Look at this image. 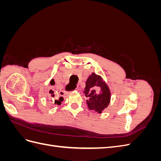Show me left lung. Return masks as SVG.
Returning a JSON list of instances; mask_svg holds the SVG:
<instances>
[{
	"label": "left lung",
	"instance_id": "obj_1",
	"mask_svg": "<svg viewBox=\"0 0 161 161\" xmlns=\"http://www.w3.org/2000/svg\"><path fill=\"white\" fill-rule=\"evenodd\" d=\"M84 92L90 110L101 114L109 104L111 92L109 87L102 78L95 73L92 72L87 79Z\"/></svg>",
	"mask_w": 161,
	"mask_h": 161
}]
</instances>
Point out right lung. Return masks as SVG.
<instances>
[{
  "mask_svg": "<svg viewBox=\"0 0 161 161\" xmlns=\"http://www.w3.org/2000/svg\"><path fill=\"white\" fill-rule=\"evenodd\" d=\"M50 84L52 85H53V84H55V82H54V80H53V79H52V80H51V82H50ZM50 93L51 94V96L52 97H54V94H53V91H52V90H50ZM63 101V97H60L59 98V99L58 100H55V104H57V105H60L61 104V102Z\"/></svg>",
  "mask_w": 161,
  "mask_h": 161,
  "instance_id": "right-lung-1",
  "label": "right lung"
}]
</instances>
